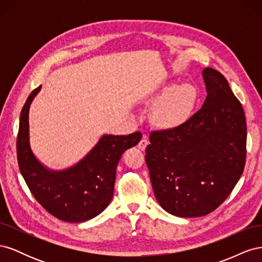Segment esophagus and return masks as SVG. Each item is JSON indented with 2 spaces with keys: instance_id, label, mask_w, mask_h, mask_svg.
I'll use <instances>...</instances> for the list:
<instances>
[{
  "instance_id": "34e87169",
  "label": "esophagus",
  "mask_w": 262,
  "mask_h": 262,
  "mask_svg": "<svg viewBox=\"0 0 262 262\" xmlns=\"http://www.w3.org/2000/svg\"><path fill=\"white\" fill-rule=\"evenodd\" d=\"M147 144H148V141H147V139H146V137L145 136H143V138L141 139V141L139 142V148L141 149V150H144L145 148H146V146H147Z\"/></svg>"
}]
</instances>
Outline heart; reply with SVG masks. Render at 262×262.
I'll use <instances>...</instances> for the list:
<instances>
[{"instance_id":"obj_1","label":"heart","mask_w":262,"mask_h":262,"mask_svg":"<svg viewBox=\"0 0 262 262\" xmlns=\"http://www.w3.org/2000/svg\"><path fill=\"white\" fill-rule=\"evenodd\" d=\"M164 90L165 87L154 95L157 96ZM196 100L198 90L193 84L181 83L173 85L155 101L150 110V119L158 128H177L192 116Z\"/></svg>"}]
</instances>
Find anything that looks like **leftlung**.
Wrapping results in <instances>:
<instances>
[{"label": "left lung", "mask_w": 262, "mask_h": 262, "mask_svg": "<svg viewBox=\"0 0 262 262\" xmlns=\"http://www.w3.org/2000/svg\"><path fill=\"white\" fill-rule=\"evenodd\" d=\"M200 110L177 128L149 136L145 161L153 191L172 215L199 217L225 201L246 162L247 126L239 100L219 71L205 68Z\"/></svg>", "instance_id": "left-lung-1"}]
</instances>
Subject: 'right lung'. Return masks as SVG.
<instances>
[{"label": "right lung", "instance_id": "obj_1", "mask_svg": "<svg viewBox=\"0 0 262 262\" xmlns=\"http://www.w3.org/2000/svg\"><path fill=\"white\" fill-rule=\"evenodd\" d=\"M41 85L31 92L24 105L17 136L19 170L35 199L57 219L82 223L97 216L114 196L117 165L124 150L136 146L142 134H104L80 162L53 170L33 153L29 141V108Z\"/></svg>", "mask_w": 262, "mask_h": 262}]
</instances>
